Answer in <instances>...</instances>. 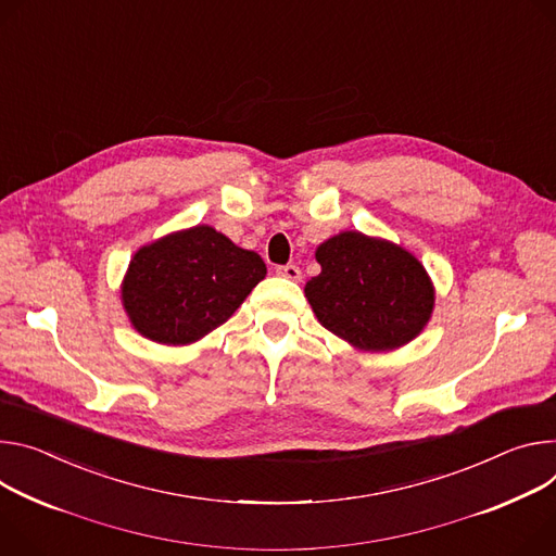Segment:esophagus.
<instances>
[{"instance_id":"esophagus-1","label":"esophagus","mask_w":556,"mask_h":556,"mask_svg":"<svg viewBox=\"0 0 556 556\" xmlns=\"http://www.w3.org/2000/svg\"><path fill=\"white\" fill-rule=\"evenodd\" d=\"M277 275L283 277V279H290V281H299V279H301V270H299L294 264L279 266V268H277Z\"/></svg>"}]
</instances>
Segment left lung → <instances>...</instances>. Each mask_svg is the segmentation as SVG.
<instances>
[{"mask_svg": "<svg viewBox=\"0 0 556 556\" xmlns=\"http://www.w3.org/2000/svg\"><path fill=\"white\" fill-rule=\"evenodd\" d=\"M315 257L321 273L304 288L313 313L357 350L401 348L430 321L434 286L406 248L345 230L324 241Z\"/></svg>", "mask_w": 556, "mask_h": 556, "instance_id": "left-lung-1", "label": "left lung"}]
</instances>
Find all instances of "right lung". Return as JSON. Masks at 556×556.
I'll return each instance as SVG.
<instances>
[{
	"label": "right lung",
	"instance_id": "1",
	"mask_svg": "<svg viewBox=\"0 0 556 556\" xmlns=\"http://www.w3.org/2000/svg\"><path fill=\"white\" fill-rule=\"evenodd\" d=\"M264 277L266 264L257 252L199 224L135 252L122 304L141 337L188 345L228 321Z\"/></svg>",
	"mask_w": 556,
	"mask_h": 556
}]
</instances>
